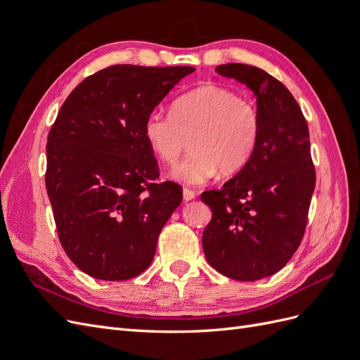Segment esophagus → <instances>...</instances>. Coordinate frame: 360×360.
<instances>
[{"instance_id": "34e87169", "label": "esophagus", "mask_w": 360, "mask_h": 360, "mask_svg": "<svg viewBox=\"0 0 360 360\" xmlns=\"http://www.w3.org/2000/svg\"><path fill=\"white\" fill-rule=\"evenodd\" d=\"M195 197H197V193H195V191H191L188 188L183 189V200L184 201H192V200H195Z\"/></svg>"}]
</instances>
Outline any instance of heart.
I'll return each instance as SVG.
<instances>
[{"instance_id": "obj_1", "label": "heart", "mask_w": 360, "mask_h": 360, "mask_svg": "<svg viewBox=\"0 0 360 360\" xmlns=\"http://www.w3.org/2000/svg\"><path fill=\"white\" fill-rule=\"evenodd\" d=\"M259 136V114L252 102L219 85H202L180 96L169 117L150 114L144 138L163 163H174L186 138L189 155L169 172L184 184H202L221 169L225 176L240 171L249 162Z\"/></svg>"}]
</instances>
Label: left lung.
<instances>
[{
	"mask_svg": "<svg viewBox=\"0 0 360 360\" xmlns=\"http://www.w3.org/2000/svg\"><path fill=\"white\" fill-rule=\"evenodd\" d=\"M216 72L254 93L259 136L246 165L221 191L201 195L213 212L202 233L204 255L228 278L257 281L284 267L302 242L315 188L309 130L299 103L274 76L240 63Z\"/></svg>",
	"mask_w": 360,
	"mask_h": 360,
	"instance_id": "1",
	"label": "left lung"
}]
</instances>
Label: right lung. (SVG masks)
<instances>
[{
    "label": "right lung",
    "mask_w": 360,
    "mask_h": 360,
    "mask_svg": "<svg viewBox=\"0 0 360 360\" xmlns=\"http://www.w3.org/2000/svg\"><path fill=\"white\" fill-rule=\"evenodd\" d=\"M191 66L115 64L69 94L46 144V191L58 238L84 274L135 278L181 202L177 183H155L158 162L144 122Z\"/></svg>",
    "instance_id": "1"
}]
</instances>
